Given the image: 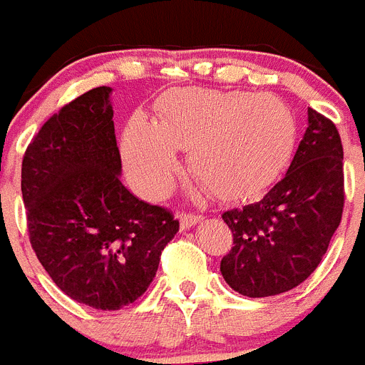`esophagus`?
<instances>
[{
  "instance_id": "1",
  "label": "esophagus",
  "mask_w": 365,
  "mask_h": 365,
  "mask_svg": "<svg viewBox=\"0 0 365 365\" xmlns=\"http://www.w3.org/2000/svg\"><path fill=\"white\" fill-rule=\"evenodd\" d=\"M179 219H180V228H182V230H188V228L195 227V225H197V222L201 221L202 215H197V214H180Z\"/></svg>"
}]
</instances>
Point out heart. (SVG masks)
<instances>
[{
  "label": "heart",
  "instance_id": "1",
  "mask_svg": "<svg viewBox=\"0 0 365 365\" xmlns=\"http://www.w3.org/2000/svg\"><path fill=\"white\" fill-rule=\"evenodd\" d=\"M296 140L291 109L272 95L180 89L163 100L160 120L137 113L122 135L135 188L159 199L180 170L179 148L197 173L199 192L243 197L269 186L289 163Z\"/></svg>",
  "mask_w": 365,
  "mask_h": 365
}]
</instances>
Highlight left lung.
Listing matches in <instances>:
<instances>
[{
	"label": "left lung",
	"mask_w": 365,
	"mask_h": 365,
	"mask_svg": "<svg viewBox=\"0 0 365 365\" xmlns=\"http://www.w3.org/2000/svg\"><path fill=\"white\" fill-rule=\"evenodd\" d=\"M344 148L333 122L307 109V130L285 177L261 201L222 214L234 247L225 282L248 298L291 291L327 252L344 210Z\"/></svg>",
	"instance_id": "left-lung-1"
}]
</instances>
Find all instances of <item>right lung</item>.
Masks as SVG:
<instances>
[{
	"label": "right lung",
	"instance_id": "obj_1",
	"mask_svg": "<svg viewBox=\"0 0 365 365\" xmlns=\"http://www.w3.org/2000/svg\"><path fill=\"white\" fill-rule=\"evenodd\" d=\"M111 87L83 93L25 151L21 193L31 245L74 302L118 311L146 292L179 221L122 185Z\"/></svg>",
	"mask_w": 365,
	"mask_h": 365
}]
</instances>
